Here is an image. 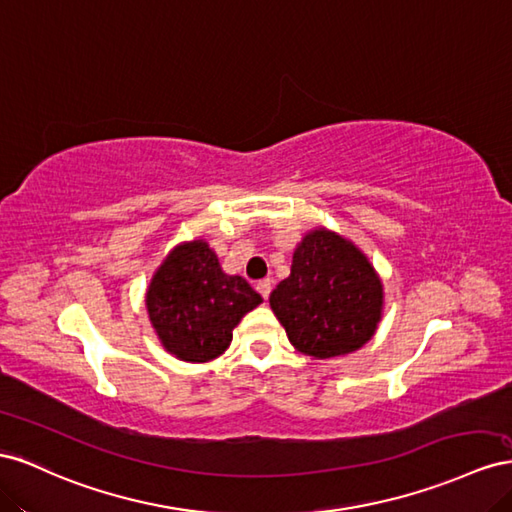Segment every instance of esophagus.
Returning <instances> with one entry per match:
<instances>
[{"label": "esophagus", "mask_w": 512, "mask_h": 512, "mask_svg": "<svg viewBox=\"0 0 512 512\" xmlns=\"http://www.w3.org/2000/svg\"><path fill=\"white\" fill-rule=\"evenodd\" d=\"M257 291L261 294V298H268L270 296V291H272V281L270 279H261L259 283H257Z\"/></svg>", "instance_id": "1"}]
</instances>
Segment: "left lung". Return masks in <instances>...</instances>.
Listing matches in <instances>:
<instances>
[{
  "instance_id": "left-lung-1",
  "label": "left lung",
  "mask_w": 512,
  "mask_h": 512,
  "mask_svg": "<svg viewBox=\"0 0 512 512\" xmlns=\"http://www.w3.org/2000/svg\"><path fill=\"white\" fill-rule=\"evenodd\" d=\"M270 306L298 352L334 358L371 341L382 319L384 289L352 242L313 229L296 248L291 274L270 294Z\"/></svg>"
}]
</instances>
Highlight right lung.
Returning a JSON list of instances; mask_svg holds the SVG:
<instances>
[{"instance_id": "obj_1", "label": "right lung", "mask_w": 512, "mask_h": 512, "mask_svg": "<svg viewBox=\"0 0 512 512\" xmlns=\"http://www.w3.org/2000/svg\"><path fill=\"white\" fill-rule=\"evenodd\" d=\"M261 304L242 276L225 274L208 242L175 246L154 272L145 294L160 343L175 358L208 362L231 343L233 328Z\"/></svg>"}]
</instances>
